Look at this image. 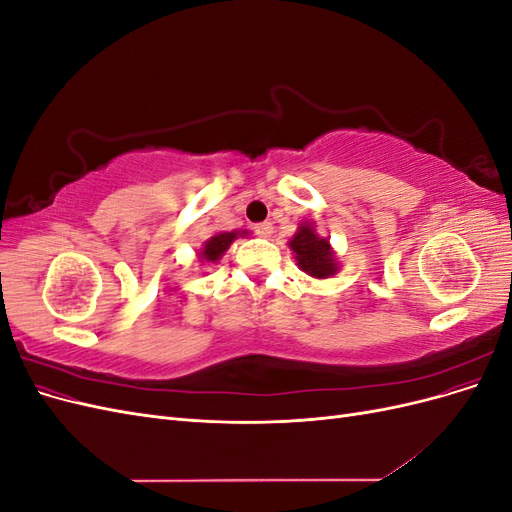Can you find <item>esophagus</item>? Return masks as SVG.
I'll return each instance as SVG.
<instances>
[{"instance_id":"obj_1","label":"esophagus","mask_w":512,"mask_h":512,"mask_svg":"<svg viewBox=\"0 0 512 512\" xmlns=\"http://www.w3.org/2000/svg\"><path fill=\"white\" fill-rule=\"evenodd\" d=\"M254 232L262 239H269L273 235V226H271V222H262V224L254 226Z\"/></svg>"}]
</instances>
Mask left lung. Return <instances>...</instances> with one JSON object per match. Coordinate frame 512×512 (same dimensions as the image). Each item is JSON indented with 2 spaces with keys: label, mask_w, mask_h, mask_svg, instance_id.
Instances as JSON below:
<instances>
[{
  "label": "left lung",
  "mask_w": 512,
  "mask_h": 512,
  "mask_svg": "<svg viewBox=\"0 0 512 512\" xmlns=\"http://www.w3.org/2000/svg\"><path fill=\"white\" fill-rule=\"evenodd\" d=\"M294 260L303 273L316 280H327L339 273V260L329 237L318 235L314 222H301L294 237L288 241Z\"/></svg>",
  "instance_id": "left-lung-1"
}]
</instances>
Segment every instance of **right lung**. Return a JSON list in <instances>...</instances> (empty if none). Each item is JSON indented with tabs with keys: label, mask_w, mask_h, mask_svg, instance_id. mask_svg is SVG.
Here are the masks:
<instances>
[{
	"label": "right lung",
	"mask_w": 512,
	"mask_h": 512,
	"mask_svg": "<svg viewBox=\"0 0 512 512\" xmlns=\"http://www.w3.org/2000/svg\"><path fill=\"white\" fill-rule=\"evenodd\" d=\"M250 235V230H230V232H215L213 237H209L203 247L198 250V260L200 262H209V265H215L224 254L228 247L232 245V241L239 239V237H247Z\"/></svg>",
	"instance_id": "right-lung-1"
}]
</instances>
